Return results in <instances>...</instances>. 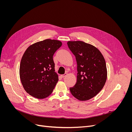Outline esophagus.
Instances as JSON below:
<instances>
[{"mask_svg":"<svg viewBox=\"0 0 132 132\" xmlns=\"http://www.w3.org/2000/svg\"><path fill=\"white\" fill-rule=\"evenodd\" d=\"M67 73H65L64 74H62V75H61V78H64V77H65L66 76H67Z\"/></svg>","mask_w":132,"mask_h":132,"instance_id":"obj_1","label":"esophagus"}]
</instances>
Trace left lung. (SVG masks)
<instances>
[{
	"instance_id": "8db88e82",
	"label": "left lung",
	"mask_w": 132,
	"mask_h": 132,
	"mask_svg": "<svg viewBox=\"0 0 132 132\" xmlns=\"http://www.w3.org/2000/svg\"><path fill=\"white\" fill-rule=\"evenodd\" d=\"M68 46L77 62V81L70 92L75 98L86 101L97 95L107 79L103 55L97 48L82 41H68Z\"/></svg>"
}]
</instances>
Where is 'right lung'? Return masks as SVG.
I'll return each instance as SVG.
<instances>
[{"instance_id":"right-lung-1","label":"right lung","mask_w":132,"mask_h":132,"mask_svg":"<svg viewBox=\"0 0 132 132\" xmlns=\"http://www.w3.org/2000/svg\"><path fill=\"white\" fill-rule=\"evenodd\" d=\"M62 45L58 40L46 39L30 45L21 60L20 78L25 91L38 99L51 94L58 81L53 55Z\"/></svg>"}]
</instances>
